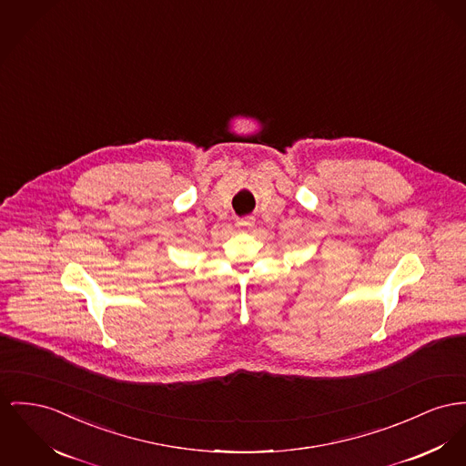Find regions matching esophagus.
I'll return each instance as SVG.
<instances>
[{
	"mask_svg": "<svg viewBox=\"0 0 466 466\" xmlns=\"http://www.w3.org/2000/svg\"><path fill=\"white\" fill-rule=\"evenodd\" d=\"M237 226H238V228H252V226H254V218H238V220H237Z\"/></svg>",
	"mask_w": 466,
	"mask_h": 466,
	"instance_id": "obj_1",
	"label": "esophagus"
}]
</instances>
